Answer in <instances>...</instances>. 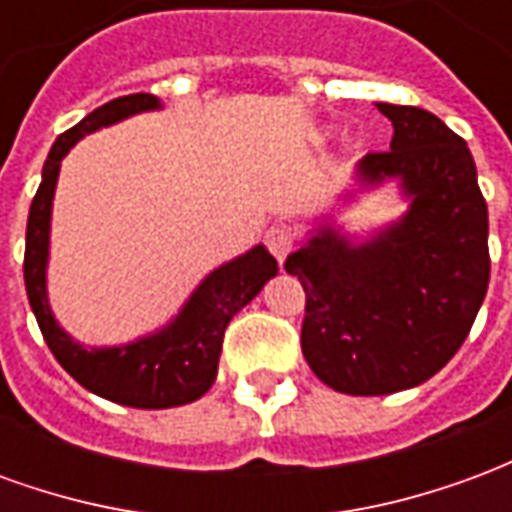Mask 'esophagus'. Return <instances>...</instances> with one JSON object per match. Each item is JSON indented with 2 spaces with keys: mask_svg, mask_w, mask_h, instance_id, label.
Listing matches in <instances>:
<instances>
[{
  "mask_svg": "<svg viewBox=\"0 0 512 512\" xmlns=\"http://www.w3.org/2000/svg\"><path fill=\"white\" fill-rule=\"evenodd\" d=\"M266 246L271 255L277 257L279 263H285V257L293 252V246H296V233L285 227V224H274V227H268L266 230Z\"/></svg>",
  "mask_w": 512,
  "mask_h": 512,
  "instance_id": "34e87169",
  "label": "esophagus"
}]
</instances>
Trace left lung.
I'll return each mask as SVG.
<instances>
[{"label":"left lung","instance_id":"obj_1","mask_svg":"<svg viewBox=\"0 0 512 512\" xmlns=\"http://www.w3.org/2000/svg\"><path fill=\"white\" fill-rule=\"evenodd\" d=\"M376 106L392 120V145L356 164L340 202L395 183L406 211L367 235L321 213L285 263L307 293V365L334 392L362 397L436 376L466 340L491 277L488 208L466 142L425 109Z\"/></svg>","mask_w":512,"mask_h":512}]
</instances>
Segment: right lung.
<instances>
[{"mask_svg":"<svg viewBox=\"0 0 512 512\" xmlns=\"http://www.w3.org/2000/svg\"><path fill=\"white\" fill-rule=\"evenodd\" d=\"M161 106L164 104L150 93L123 95L98 106L82 123L57 136L43 164L40 189L29 208L24 252L29 307L38 318L43 340L54 359L93 395L131 408H172L200 400L219 373L227 323L279 271L277 260L268 255L266 246H252L244 255L213 268L183 301L172 321L123 345H82L57 323L49 301V246L51 205L62 158L87 134L123 123L126 117L142 112H158Z\"/></svg>","mask_w":512,"mask_h":512,"instance_id":"add662e5","label":"right lung"}]
</instances>
